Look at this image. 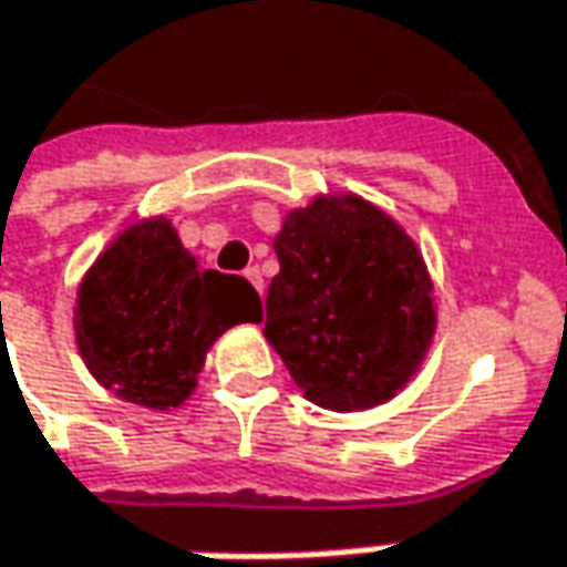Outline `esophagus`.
<instances>
[{
	"label": "esophagus",
	"mask_w": 567,
	"mask_h": 567,
	"mask_svg": "<svg viewBox=\"0 0 567 567\" xmlns=\"http://www.w3.org/2000/svg\"><path fill=\"white\" fill-rule=\"evenodd\" d=\"M243 275H246V280H249L258 292H265V280H261V271H258V268H246Z\"/></svg>",
	"instance_id": "esophagus-1"
}]
</instances>
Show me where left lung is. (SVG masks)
<instances>
[{"label":"left lung","mask_w":567,"mask_h":567,"mask_svg":"<svg viewBox=\"0 0 567 567\" xmlns=\"http://www.w3.org/2000/svg\"><path fill=\"white\" fill-rule=\"evenodd\" d=\"M265 337L302 393L333 412L374 409L412 381L434 340L427 265L362 196H318L284 218Z\"/></svg>","instance_id":"obj_1"}]
</instances>
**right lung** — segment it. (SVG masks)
Segmentation results:
<instances>
[{"label":"right lung","mask_w":567,"mask_h":567,"mask_svg":"<svg viewBox=\"0 0 567 567\" xmlns=\"http://www.w3.org/2000/svg\"><path fill=\"white\" fill-rule=\"evenodd\" d=\"M246 321H261L252 284L199 271L168 218H146L117 234L86 271L74 337L105 390L168 412L196 390L212 343Z\"/></svg>","instance_id":"right-lung-1"}]
</instances>
